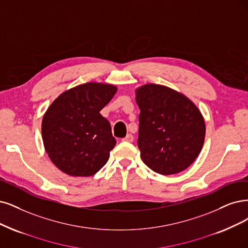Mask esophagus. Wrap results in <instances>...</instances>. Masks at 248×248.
<instances>
[{"label":"esophagus","mask_w":248,"mask_h":248,"mask_svg":"<svg viewBox=\"0 0 248 248\" xmlns=\"http://www.w3.org/2000/svg\"><path fill=\"white\" fill-rule=\"evenodd\" d=\"M123 141L124 142H133L134 141V136L132 135V134H127L125 137H124V138L123 139Z\"/></svg>","instance_id":"obj_1"}]
</instances>
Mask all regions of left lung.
<instances>
[{
	"mask_svg": "<svg viewBox=\"0 0 248 248\" xmlns=\"http://www.w3.org/2000/svg\"><path fill=\"white\" fill-rule=\"evenodd\" d=\"M136 95L143 162L166 176L189 168L204 143L205 124L198 108L184 95L160 85L142 86Z\"/></svg>",
	"mask_w": 248,
	"mask_h": 248,
	"instance_id": "left-lung-1",
	"label": "left lung"
}]
</instances>
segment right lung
I'll use <instances>...</instances> for the list:
<instances>
[{
  "label": "right lung",
  "instance_id": "right-lung-1",
  "mask_svg": "<svg viewBox=\"0 0 248 248\" xmlns=\"http://www.w3.org/2000/svg\"><path fill=\"white\" fill-rule=\"evenodd\" d=\"M115 93L112 85L88 82L64 92L50 105L42 136L46 151L60 170L90 177L105 166L116 140L100 111Z\"/></svg>",
  "mask_w": 248,
  "mask_h": 248
}]
</instances>
